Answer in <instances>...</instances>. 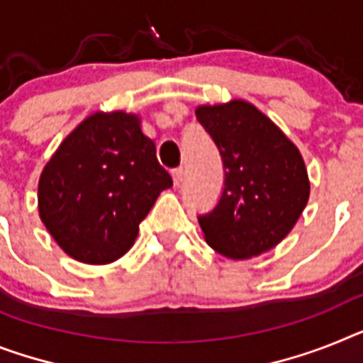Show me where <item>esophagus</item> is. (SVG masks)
<instances>
[{
	"instance_id": "obj_1",
	"label": "esophagus",
	"mask_w": 363,
	"mask_h": 363,
	"mask_svg": "<svg viewBox=\"0 0 363 363\" xmlns=\"http://www.w3.org/2000/svg\"><path fill=\"white\" fill-rule=\"evenodd\" d=\"M172 177H173V184H175V186H179V184H181V182H182V177H184V172H182V167H177V169H173Z\"/></svg>"
}]
</instances>
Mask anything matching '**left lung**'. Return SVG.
<instances>
[{"mask_svg": "<svg viewBox=\"0 0 363 363\" xmlns=\"http://www.w3.org/2000/svg\"><path fill=\"white\" fill-rule=\"evenodd\" d=\"M197 121L218 145L225 188L199 216L205 240L230 260H247L290 234L310 197L303 155L264 112L245 99L199 105Z\"/></svg>", "mask_w": 363, "mask_h": 363, "instance_id": "left-lung-1", "label": "left lung"}]
</instances>
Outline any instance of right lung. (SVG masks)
Instances as JSON below:
<instances>
[{
  "label": "right lung",
  "mask_w": 363,
  "mask_h": 363,
  "mask_svg": "<svg viewBox=\"0 0 363 363\" xmlns=\"http://www.w3.org/2000/svg\"><path fill=\"white\" fill-rule=\"evenodd\" d=\"M173 186L138 114L97 111L62 140L38 181V214L68 257L103 266L133 247L140 221Z\"/></svg>",
  "instance_id": "obj_1"
}]
</instances>
